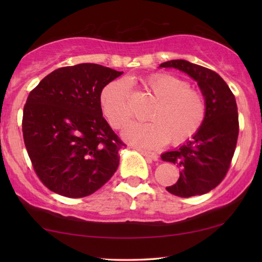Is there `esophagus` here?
<instances>
[{
  "mask_svg": "<svg viewBox=\"0 0 262 262\" xmlns=\"http://www.w3.org/2000/svg\"><path fill=\"white\" fill-rule=\"evenodd\" d=\"M139 151L143 155V156L148 157L150 159H152V161H157L158 159V155L156 152H152V151H148V150H143V149H139Z\"/></svg>",
  "mask_w": 262,
  "mask_h": 262,
  "instance_id": "esophagus-1",
  "label": "esophagus"
}]
</instances>
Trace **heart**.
<instances>
[{"instance_id":"1","label":"heart","mask_w":262,"mask_h":262,"mask_svg":"<svg viewBox=\"0 0 262 262\" xmlns=\"http://www.w3.org/2000/svg\"><path fill=\"white\" fill-rule=\"evenodd\" d=\"M143 88L157 101L144 125H133L125 137L137 145L158 148L170 141L179 145L196 134L206 117L205 96L190 88L185 79L172 74L156 73L143 81ZM103 113L115 129H123L133 119V108L126 82L115 81L100 94Z\"/></svg>"}]
</instances>
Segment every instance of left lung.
Listing matches in <instances>:
<instances>
[{
	"mask_svg": "<svg viewBox=\"0 0 262 262\" xmlns=\"http://www.w3.org/2000/svg\"><path fill=\"white\" fill-rule=\"evenodd\" d=\"M159 67L188 74L198 82L206 99L205 120L193 139L162 155L163 161L176 164L180 170L178 181L166 190L181 198L206 194L225 178L236 150L239 134L236 98L214 70L186 60L166 61Z\"/></svg>",
	"mask_w": 262,
	"mask_h": 262,
	"instance_id": "1",
	"label": "left lung"
}]
</instances>
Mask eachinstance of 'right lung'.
Returning <instances> with one entry per match:
<instances>
[{"instance_id":"right-lung-1","label":"right lung","mask_w":262,"mask_h":262,"mask_svg":"<svg viewBox=\"0 0 262 262\" xmlns=\"http://www.w3.org/2000/svg\"><path fill=\"white\" fill-rule=\"evenodd\" d=\"M122 72L96 63L62 67L26 99L23 137L33 170L52 192L88 196L119 166L126 144L103 117L100 94Z\"/></svg>"}]
</instances>
